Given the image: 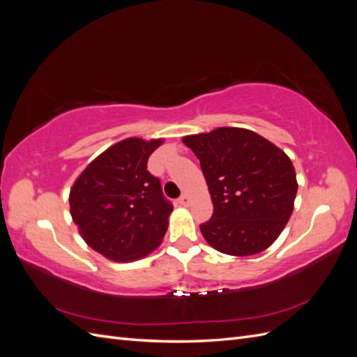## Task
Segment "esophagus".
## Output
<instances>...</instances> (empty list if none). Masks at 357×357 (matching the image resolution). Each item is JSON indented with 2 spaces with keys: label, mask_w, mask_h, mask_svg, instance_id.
<instances>
[{
  "label": "esophagus",
  "mask_w": 357,
  "mask_h": 357,
  "mask_svg": "<svg viewBox=\"0 0 357 357\" xmlns=\"http://www.w3.org/2000/svg\"><path fill=\"white\" fill-rule=\"evenodd\" d=\"M178 204H180V205H183V207H188V205L190 204V197L188 195V193H185V195H181V197H180Z\"/></svg>",
  "instance_id": "esophagus-1"
}]
</instances>
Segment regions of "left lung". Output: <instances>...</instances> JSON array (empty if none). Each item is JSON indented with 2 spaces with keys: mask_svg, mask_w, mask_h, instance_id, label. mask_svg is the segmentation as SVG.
Here are the masks:
<instances>
[{
  "mask_svg": "<svg viewBox=\"0 0 357 357\" xmlns=\"http://www.w3.org/2000/svg\"><path fill=\"white\" fill-rule=\"evenodd\" d=\"M199 159L213 215L199 226L215 250L250 256L271 245L289 222L298 192L290 158L250 129L223 126L181 139Z\"/></svg>",
  "mask_w": 357,
  "mask_h": 357,
  "instance_id": "8db88e82",
  "label": "left lung"
}]
</instances>
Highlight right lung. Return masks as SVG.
Wrapping results in <instances>:
<instances>
[{
    "mask_svg": "<svg viewBox=\"0 0 357 357\" xmlns=\"http://www.w3.org/2000/svg\"><path fill=\"white\" fill-rule=\"evenodd\" d=\"M164 139L131 137L96 156L70 190V213L84 243L114 262H132L160 245L172 205L147 160Z\"/></svg>",
    "mask_w": 357,
    "mask_h": 357,
    "instance_id": "add662e5",
    "label": "right lung"
}]
</instances>
